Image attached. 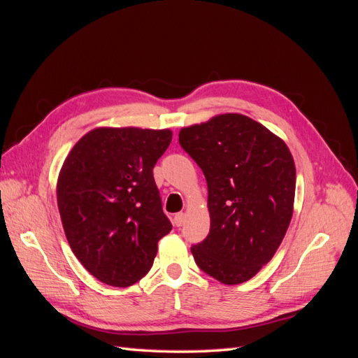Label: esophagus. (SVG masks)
<instances>
[{
	"label": "esophagus",
	"instance_id": "1",
	"mask_svg": "<svg viewBox=\"0 0 358 358\" xmlns=\"http://www.w3.org/2000/svg\"><path fill=\"white\" fill-rule=\"evenodd\" d=\"M185 222H186V214H183V212H180V214H177V215L173 217V224L177 226V227L183 226Z\"/></svg>",
	"mask_w": 358,
	"mask_h": 358
}]
</instances>
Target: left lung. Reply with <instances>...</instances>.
Segmentation results:
<instances>
[{"label": "left lung", "instance_id": "left-lung-1", "mask_svg": "<svg viewBox=\"0 0 358 358\" xmlns=\"http://www.w3.org/2000/svg\"><path fill=\"white\" fill-rule=\"evenodd\" d=\"M178 140L208 181L210 229L191 248L195 263L224 285L252 278L291 223L295 164L286 143L241 113L183 127Z\"/></svg>", "mask_w": 358, "mask_h": 358}]
</instances>
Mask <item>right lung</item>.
I'll return each instance as SVG.
<instances>
[{
  "label": "right lung",
  "instance_id": "right-lung-1",
  "mask_svg": "<svg viewBox=\"0 0 358 358\" xmlns=\"http://www.w3.org/2000/svg\"><path fill=\"white\" fill-rule=\"evenodd\" d=\"M171 140L169 129L96 127L64 159L57 201L66 238L101 283L141 280L172 229L152 173Z\"/></svg>",
  "mask_w": 358,
  "mask_h": 358
}]
</instances>
